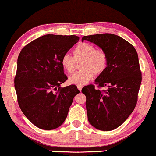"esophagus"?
Returning <instances> with one entry per match:
<instances>
[{"label": "esophagus", "mask_w": 156, "mask_h": 156, "mask_svg": "<svg viewBox=\"0 0 156 156\" xmlns=\"http://www.w3.org/2000/svg\"><path fill=\"white\" fill-rule=\"evenodd\" d=\"M77 88H78V90H80V92H81V91H82V86H80V85H78V86H77Z\"/></svg>", "instance_id": "esophagus-1"}]
</instances>
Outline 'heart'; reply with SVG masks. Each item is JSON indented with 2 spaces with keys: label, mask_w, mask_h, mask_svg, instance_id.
Returning <instances> with one entry per match:
<instances>
[{
  "label": "heart",
  "mask_w": 156,
  "mask_h": 156,
  "mask_svg": "<svg viewBox=\"0 0 156 156\" xmlns=\"http://www.w3.org/2000/svg\"><path fill=\"white\" fill-rule=\"evenodd\" d=\"M74 57L65 54L61 58L62 67L68 73L73 72L75 59L83 58L81 63L82 70L76 72L69 77L70 84L82 86L91 80L95 74L104 72L108 64V56L103 50L96 49L93 44L82 42L76 45L73 49Z\"/></svg>",
  "instance_id": "1"
}]
</instances>
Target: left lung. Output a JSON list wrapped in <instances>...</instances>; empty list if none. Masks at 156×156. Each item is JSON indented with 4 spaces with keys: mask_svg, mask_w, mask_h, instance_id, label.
Returning <instances> with one entry per match:
<instances>
[{
    "mask_svg": "<svg viewBox=\"0 0 156 156\" xmlns=\"http://www.w3.org/2000/svg\"><path fill=\"white\" fill-rule=\"evenodd\" d=\"M98 46L108 56V64L94 82L95 89L90 84L83 87L85 94L88 120L93 127L110 131L120 126L134 110L142 76L138 56L132 44L112 34L83 36L82 41Z\"/></svg>",
    "mask_w": 156,
    "mask_h": 156,
    "instance_id": "obj_1",
    "label": "left lung"
}]
</instances>
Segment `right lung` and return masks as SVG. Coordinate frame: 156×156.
<instances>
[{"instance_id":"1","label":"right lung","mask_w":156,"mask_h":156,"mask_svg":"<svg viewBox=\"0 0 156 156\" xmlns=\"http://www.w3.org/2000/svg\"><path fill=\"white\" fill-rule=\"evenodd\" d=\"M79 36L46 34L24 46L17 61L14 84L24 115L38 128L54 130L66 120L76 86L58 87L67 80L61 64Z\"/></svg>"}]
</instances>
